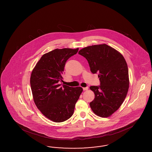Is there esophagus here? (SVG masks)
<instances>
[{
    "instance_id": "obj_1",
    "label": "esophagus",
    "mask_w": 152,
    "mask_h": 152,
    "mask_svg": "<svg viewBox=\"0 0 152 152\" xmlns=\"http://www.w3.org/2000/svg\"><path fill=\"white\" fill-rule=\"evenodd\" d=\"M88 87H86V88H83V90L84 91H86V90H88Z\"/></svg>"
}]
</instances>
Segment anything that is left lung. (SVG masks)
Instances as JSON below:
<instances>
[{"instance_id": "8db88e82", "label": "left lung", "mask_w": 152, "mask_h": 152, "mask_svg": "<svg viewBox=\"0 0 152 152\" xmlns=\"http://www.w3.org/2000/svg\"><path fill=\"white\" fill-rule=\"evenodd\" d=\"M78 54L88 60L92 74H99L100 85L90 88L95 94L90 106L97 115L108 117L119 108L128 91L126 61L118 51L106 44L85 47Z\"/></svg>"}]
</instances>
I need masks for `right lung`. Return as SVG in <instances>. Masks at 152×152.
<instances>
[{
  "label": "right lung",
  "instance_id": "right-lung-1",
  "mask_svg": "<svg viewBox=\"0 0 152 152\" xmlns=\"http://www.w3.org/2000/svg\"><path fill=\"white\" fill-rule=\"evenodd\" d=\"M78 48L55 49L43 55L33 69L30 83L37 108L48 119L63 122L74 114L83 88L61 86L66 61Z\"/></svg>",
  "mask_w": 152,
  "mask_h": 152
}]
</instances>
